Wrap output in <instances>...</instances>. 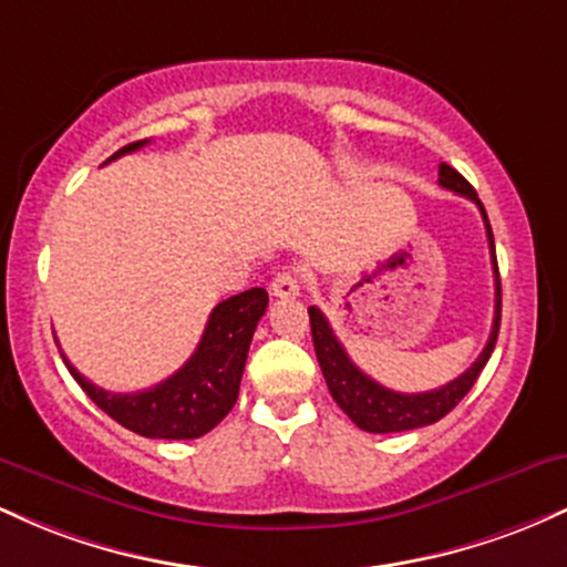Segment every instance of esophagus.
I'll return each mask as SVG.
<instances>
[{
  "instance_id": "obj_1",
  "label": "esophagus",
  "mask_w": 567,
  "mask_h": 567,
  "mask_svg": "<svg viewBox=\"0 0 567 567\" xmlns=\"http://www.w3.org/2000/svg\"><path fill=\"white\" fill-rule=\"evenodd\" d=\"M271 296L277 298H296L301 292V277H298L296 269H282L277 271L275 279L269 285Z\"/></svg>"
}]
</instances>
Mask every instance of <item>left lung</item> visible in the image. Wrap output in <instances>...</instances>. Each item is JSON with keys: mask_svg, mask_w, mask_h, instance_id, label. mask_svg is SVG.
<instances>
[{"mask_svg": "<svg viewBox=\"0 0 567 567\" xmlns=\"http://www.w3.org/2000/svg\"><path fill=\"white\" fill-rule=\"evenodd\" d=\"M440 186L451 188V192L461 194V197L477 202L480 213H483L485 231H487V245H491V258H493V275H496V315H493V328L491 338H487L483 354L472 362V368H466V373H461L458 379H453L445 386L432 389V392H419V394H402L392 392V389L381 386L379 381H373L370 375L362 373L354 362L349 360L347 349L341 347L333 328H330L328 317L322 315L317 306H309V322H311V338H315V351L317 362H320L324 381H328L330 394L338 402V408L354 421L362 432L373 434H389V432H408V429H421L440 421L442 415H447L451 410L464 400L466 392L474 386V381L480 379L483 368L491 360L493 347H496L498 338V324H501V279H498V261H496V245H493V231L491 220L483 202L477 199L470 181L464 178L458 171H453L451 165L442 162L440 165Z\"/></svg>", "mask_w": 567, "mask_h": 567, "instance_id": "8db88e82", "label": "left lung"}]
</instances>
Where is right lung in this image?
<instances>
[{
	"mask_svg": "<svg viewBox=\"0 0 567 567\" xmlns=\"http://www.w3.org/2000/svg\"><path fill=\"white\" fill-rule=\"evenodd\" d=\"M143 143L146 141L127 143L106 162L135 152ZM266 303L269 292L264 288H250L220 301L210 311L199 347L186 365L146 392H106L84 379L66 357L63 362L90 400L130 432L152 440H197L218 426L237 402L247 349Z\"/></svg>",
	"mask_w": 567,
	"mask_h": 567,
	"instance_id": "obj_1",
	"label": "right lung"
}]
</instances>
